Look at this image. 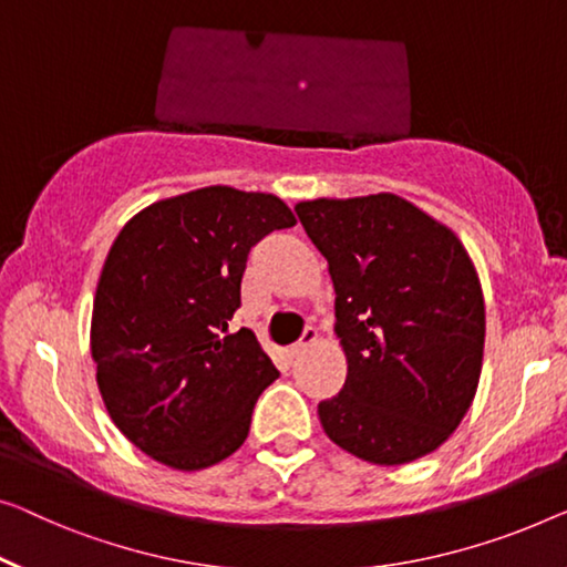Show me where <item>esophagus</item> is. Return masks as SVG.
I'll return each mask as SVG.
<instances>
[{"label":"esophagus","instance_id":"esophagus-1","mask_svg":"<svg viewBox=\"0 0 567 567\" xmlns=\"http://www.w3.org/2000/svg\"><path fill=\"white\" fill-rule=\"evenodd\" d=\"M318 341V331L316 328H306V331H302V338L298 343H292V346H287V357L290 359H298L300 353H306L312 343Z\"/></svg>","mask_w":567,"mask_h":567}]
</instances>
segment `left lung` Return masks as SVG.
<instances>
[{
	"label": "left lung",
	"instance_id": "obj_1",
	"mask_svg": "<svg viewBox=\"0 0 567 567\" xmlns=\"http://www.w3.org/2000/svg\"><path fill=\"white\" fill-rule=\"evenodd\" d=\"M328 259L346 384L318 404L331 441L377 466L441 447L476 394L486 310L458 236L394 193L300 200Z\"/></svg>",
	"mask_w": 567,
	"mask_h": 567
}]
</instances>
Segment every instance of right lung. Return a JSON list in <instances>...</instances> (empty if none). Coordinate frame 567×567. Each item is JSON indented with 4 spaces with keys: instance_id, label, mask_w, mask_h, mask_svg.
I'll return each instance as SVG.
<instances>
[{
    "instance_id": "1",
    "label": "right lung",
    "mask_w": 567,
    "mask_h": 567,
    "mask_svg": "<svg viewBox=\"0 0 567 567\" xmlns=\"http://www.w3.org/2000/svg\"><path fill=\"white\" fill-rule=\"evenodd\" d=\"M295 226L272 193L208 185L142 208L101 269L91 357L109 417L152 461L200 471L249 435L280 377L249 328L229 333L249 249Z\"/></svg>"
}]
</instances>
